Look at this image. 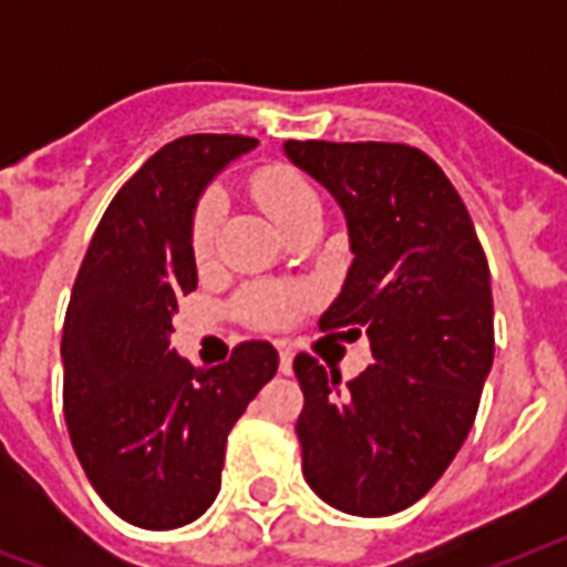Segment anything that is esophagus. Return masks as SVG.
<instances>
[{
	"instance_id": "obj_1",
	"label": "esophagus",
	"mask_w": 567,
	"mask_h": 567,
	"mask_svg": "<svg viewBox=\"0 0 567 567\" xmlns=\"http://www.w3.org/2000/svg\"><path fill=\"white\" fill-rule=\"evenodd\" d=\"M291 364H293V350L288 344H279V371L291 373Z\"/></svg>"
}]
</instances>
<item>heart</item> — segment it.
Here are the masks:
<instances>
[{
    "instance_id": "1",
    "label": "heart",
    "mask_w": 567,
    "mask_h": 567,
    "mask_svg": "<svg viewBox=\"0 0 567 567\" xmlns=\"http://www.w3.org/2000/svg\"><path fill=\"white\" fill-rule=\"evenodd\" d=\"M252 196L285 231H291L309 214L320 212L318 190L311 188V182L300 171L285 167V164H274V167H265L261 173H256ZM220 214L223 203L217 194H205L196 205L194 220H190V252H194L199 265L212 258ZM302 302H306V291H300V288L252 285L238 297V309L256 327H285V323H291L297 318Z\"/></svg>"
}]
</instances>
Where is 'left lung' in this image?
Here are the masks:
<instances>
[{"mask_svg":"<svg viewBox=\"0 0 567 567\" xmlns=\"http://www.w3.org/2000/svg\"><path fill=\"white\" fill-rule=\"evenodd\" d=\"M285 155L336 196L353 265L320 329L371 341L350 382L300 353L297 439L320 501L359 518L412 506L474 426L494 362L488 261L462 196L405 144L288 141Z\"/></svg>","mask_w":567,"mask_h":567,"instance_id":"obj_1","label":"left lung"}]
</instances>
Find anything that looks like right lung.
<instances>
[{"instance_id": "1", "label": "right lung", "mask_w": 567, "mask_h": 567, "mask_svg": "<svg viewBox=\"0 0 567 567\" xmlns=\"http://www.w3.org/2000/svg\"><path fill=\"white\" fill-rule=\"evenodd\" d=\"M256 144L162 146L111 199L75 276L61 336L66 430L96 494L135 527H185L212 506L231 426L279 368L267 341H244L217 368L171 347L179 297L196 288V199Z\"/></svg>"}]
</instances>
